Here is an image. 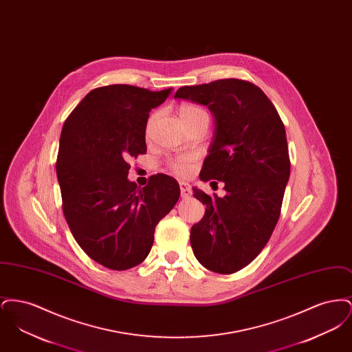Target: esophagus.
Wrapping results in <instances>:
<instances>
[{
    "instance_id": "34e87169",
    "label": "esophagus",
    "mask_w": 352,
    "mask_h": 352,
    "mask_svg": "<svg viewBox=\"0 0 352 352\" xmlns=\"http://www.w3.org/2000/svg\"><path fill=\"white\" fill-rule=\"evenodd\" d=\"M179 187H181V197H182L184 199L191 197V188H190L188 184H186V182H181V184H179Z\"/></svg>"
}]
</instances>
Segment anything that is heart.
Returning a JSON list of instances; mask_svg holds the SVG:
<instances>
[{
    "label": "heart",
    "mask_w": 352,
    "mask_h": 352,
    "mask_svg": "<svg viewBox=\"0 0 352 352\" xmlns=\"http://www.w3.org/2000/svg\"><path fill=\"white\" fill-rule=\"evenodd\" d=\"M178 113H179V118H181L182 124L192 121V120H198V118H208L207 112L203 108L195 105V104H190V102L182 104L179 107ZM151 124V118L149 120V124H148V132H149ZM194 162H195V160H194L192 155L184 154V155H178L175 158H171L168 161V168H171L178 175H187L194 170Z\"/></svg>",
    "instance_id": "b5f03b06"
}]
</instances>
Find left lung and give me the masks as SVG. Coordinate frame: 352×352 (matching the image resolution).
Returning <instances> with one entry per match:
<instances>
[{"label": "left lung", "mask_w": 352, "mask_h": 352, "mask_svg": "<svg viewBox=\"0 0 352 352\" xmlns=\"http://www.w3.org/2000/svg\"><path fill=\"white\" fill-rule=\"evenodd\" d=\"M174 98L206 105L215 118L199 178L221 181L226 195L192 187L206 212L190 241L204 268L231 274L263 251L280 218L290 175L284 124L268 96L240 79L184 85Z\"/></svg>", "instance_id": "left-lung-1"}]
</instances>
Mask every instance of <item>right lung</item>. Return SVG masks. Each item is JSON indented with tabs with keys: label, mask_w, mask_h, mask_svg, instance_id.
<instances>
[{
	"label": "right lung",
	"mask_w": 352,
	"mask_h": 352,
	"mask_svg": "<svg viewBox=\"0 0 352 352\" xmlns=\"http://www.w3.org/2000/svg\"><path fill=\"white\" fill-rule=\"evenodd\" d=\"M171 91L100 87L63 125L56 160L63 214L80 248L105 268L141 264L153 247L155 226L179 199V184L166 174L151 175L145 187L128 179V161L146 153L149 112Z\"/></svg>",
	"instance_id": "obj_1"
}]
</instances>
